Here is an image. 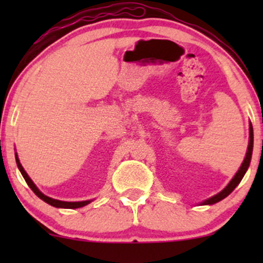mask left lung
I'll return each instance as SVG.
<instances>
[{"label":"left lung","mask_w":263,"mask_h":263,"mask_svg":"<svg viewBox=\"0 0 263 263\" xmlns=\"http://www.w3.org/2000/svg\"><path fill=\"white\" fill-rule=\"evenodd\" d=\"M250 137H249V147H247V152H246V156H245V159H243L242 164L240 165V168H238V171L236 172V174H235L234 178L230 180V183L228 184V185L225 186L224 189L221 190V192L218 193V194H215L214 197H211L209 199H206V200L201 201L200 205H213L215 203H219L220 200H222V199H225L228 197L229 194L234 190L236 186L238 185V183L242 180L243 176H245V173L249 170L250 167V162H251V157H252V149H253V128H252V125L251 122H250Z\"/></svg>","instance_id":"8db88e82"}]
</instances>
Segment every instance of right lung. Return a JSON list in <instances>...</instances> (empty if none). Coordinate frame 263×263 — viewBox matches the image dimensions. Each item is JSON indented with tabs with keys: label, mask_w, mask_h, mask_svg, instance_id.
Segmentation results:
<instances>
[{
	"label": "right lung",
	"mask_w": 263,
	"mask_h": 263,
	"mask_svg": "<svg viewBox=\"0 0 263 263\" xmlns=\"http://www.w3.org/2000/svg\"><path fill=\"white\" fill-rule=\"evenodd\" d=\"M14 156H16V163H17V167L18 170H20L21 174H22L23 178H25V180L28 184V186L31 188L33 192H34V194L37 195L38 198H41L42 200L45 201L47 204L52 205L54 208H63V209H78V208H81V206H85V205L90 204L92 200H84V201H63V200H58V199H53L50 197H47V195H44L43 193L41 192L37 188V185H35L34 183H33V180L29 178L28 174H27V172L25 171V168L22 167V164H21L20 159H18V156H17V152L14 153Z\"/></svg>",
	"instance_id": "right-lung-1"
}]
</instances>
